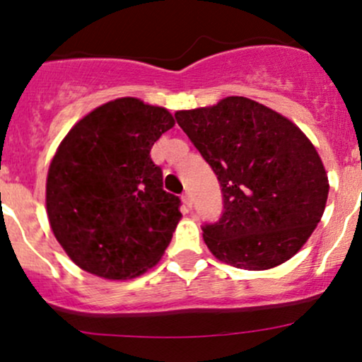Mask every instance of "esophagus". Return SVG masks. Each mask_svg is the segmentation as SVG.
<instances>
[{
	"mask_svg": "<svg viewBox=\"0 0 362 362\" xmlns=\"http://www.w3.org/2000/svg\"><path fill=\"white\" fill-rule=\"evenodd\" d=\"M182 201H184V204L189 207V209L192 207V195H190L189 192H185L184 195H182Z\"/></svg>",
	"mask_w": 362,
	"mask_h": 362,
	"instance_id": "1",
	"label": "esophagus"
}]
</instances>
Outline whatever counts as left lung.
I'll list each match as a JSON object with an SVG mask.
<instances>
[{"mask_svg":"<svg viewBox=\"0 0 362 362\" xmlns=\"http://www.w3.org/2000/svg\"><path fill=\"white\" fill-rule=\"evenodd\" d=\"M175 119L221 185V218L202 226L211 253L247 271L289 260L317 228L328 197L311 141L284 115L245 97L178 110Z\"/></svg>","mask_w":362,"mask_h":362,"instance_id":"8db88e82","label":"left lung"}]
</instances>
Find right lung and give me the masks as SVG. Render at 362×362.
<instances>
[{"label":"right lung","mask_w":362,"mask_h":362,"mask_svg":"<svg viewBox=\"0 0 362 362\" xmlns=\"http://www.w3.org/2000/svg\"><path fill=\"white\" fill-rule=\"evenodd\" d=\"M173 126L167 109L126 97L91 110L62 139L45 206L54 236L83 271L131 279L167 250L180 199L163 190L149 151Z\"/></svg>","instance_id":"add662e5"}]
</instances>
